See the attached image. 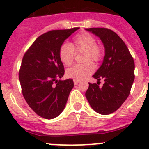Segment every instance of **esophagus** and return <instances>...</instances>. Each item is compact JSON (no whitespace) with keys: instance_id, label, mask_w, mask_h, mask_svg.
Segmentation results:
<instances>
[{"instance_id":"1","label":"esophagus","mask_w":149,"mask_h":149,"mask_svg":"<svg viewBox=\"0 0 149 149\" xmlns=\"http://www.w3.org/2000/svg\"><path fill=\"white\" fill-rule=\"evenodd\" d=\"M74 84H75V85H77V84H78V83H79V80H76V79H74Z\"/></svg>"}]
</instances>
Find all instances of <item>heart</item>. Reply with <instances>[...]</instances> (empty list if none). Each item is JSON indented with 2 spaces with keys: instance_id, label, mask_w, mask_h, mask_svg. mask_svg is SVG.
Instances as JSON below:
<instances>
[{
  "instance_id": "1",
  "label": "heart",
  "mask_w": 149,
  "mask_h": 149,
  "mask_svg": "<svg viewBox=\"0 0 149 149\" xmlns=\"http://www.w3.org/2000/svg\"><path fill=\"white\" fill-rule=\"evenodd\" d=\"M74 50L84 51L82 64H77L66 70V76L69 78L83 80L93 72L94 65L92 62H99L103 56V50L96 44V39L89 33L83 32L76 35L73 43H65L59 48V56L61 62L66 66L71 65L74 60ZM87 62H86V61Z\"/></svg>"
}]
</instances>
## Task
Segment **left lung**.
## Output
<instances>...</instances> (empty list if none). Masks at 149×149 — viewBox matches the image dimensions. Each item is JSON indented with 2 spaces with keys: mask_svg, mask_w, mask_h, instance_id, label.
Instances as JSON below:
<instances>
[{
  "mask_svg": "<svg viewBox=\"0 0 149 149\" xmlns=\"http://www.w3.org/2000/svg\"><path fill=\"white\" fill-rule=\"evenodd\" d=\"M86 30L99 37L105 47V56L100 68L93 77L105 83H89L85 96L94 111L110 114L117 111L129 96L135 75V64L127 47L111 29L90 28Z\"/></svg>",
  "mask_w": 149,
  "mask_h": 149,
  "instance_id": "8db88e82",
  "label": "left lung"
}]
</instances>
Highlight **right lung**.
Instances as JSON below:
<instances>
[{
    "instance_id": "add662e5",
    "label": "right lung",
    "mask_w": 149,
    "mask_h": 149,
    "mask_svg": "<svg viewBox=\"0 0 149 149\" xmlns=\"http://www.w3.org/2000/svg\"><path fill=\"white\" fill-rule=\"evenodd\" d=\"M79 28L53 30L38 37L22 61L19 77L22 92L29 107L45 119L56 118L64 110L73 80L63 77L64 66L59 56L65 39Z\"/></svg>"
}]
</instances>
